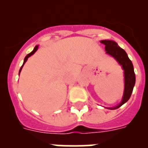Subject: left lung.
I'll return each instance as SVG.
<instances>
[{
  "instance_id": "left-lung-1",
  "label": "left lung",
  "mask_w": 148,
  "mask_h": 148,
  "mask_svg": "<svg viewBox=\"0 0 148 148\" xmlns=\"http://www.w3.org/2000/svg\"><path fill=\"white\" fill-rule=\"evenodd\" d=\"M101 43L105 45V50L107 53L114 57L122 66L123 70L125 71V92H124L122 101L116 108H110L111 110H115L120 108L121 105L127 102L131 96L133 87L135 85L136 82L135 73L133 70V64L130 58H128L126 52L119 47L117 43L110 40H101Z\"/></svg>"
}]
</instances>
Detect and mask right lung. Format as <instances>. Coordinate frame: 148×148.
I'll return each mask as SVG.
<instances>
[{
    "mask_svg": "<svg viewBox=\"0 0 148 148\" xmlns=\"http://www.w3.org/2000/svg\"><path fill=\"white\" fill-rule=\"evenodd\" d=\"M38 46H36V47H35L34 48V49H33V50H32V52H31V53H29V54L27 55V56H26V57H25V58H24V61H23V65H22V66H21V69H20V71H19V74H20L21 71V69H22V67H23V64H25V62H26V61H27V60L28 59V58H29V56H32V55H33L34 53H35V51H36V50H37V49H38Z\"/></svg>",
    "mask_w": 148,
    "mask_h": 148,
    "instance_id": "add662e5",
    "label": "right lung"
}]
</instances>
